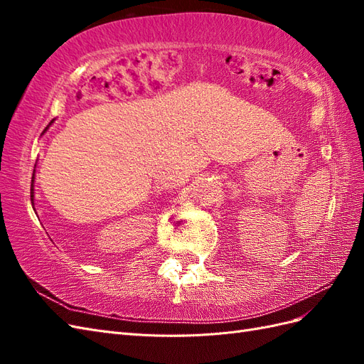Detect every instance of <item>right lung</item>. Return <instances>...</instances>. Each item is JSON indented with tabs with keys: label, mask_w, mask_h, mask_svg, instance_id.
I'll return each mask as SVG.
<instances>
[{
	"label": "right lung",
	"mask_w": 364,
	"mask_h": 364,
	"mask_svg": "<svg viewBox=\"0 0 364 364\" xmlns=\"http://www.w3.org/2000/svg\"><path fill=\"white\" fill-rule=\"evenodd\" d=\"M51 123H53V121H51ZM33 181H31V190H30V197H31V200H33V191H35V190H33V182H35V171H33V178H31Z\"/></svg>",
	"instance_id": "1"
}]
</instances>
